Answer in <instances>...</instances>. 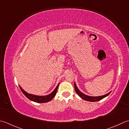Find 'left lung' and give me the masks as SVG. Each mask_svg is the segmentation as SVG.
Returning a JSON list of instances; mask_svg holds the SVG:
<instances>
[{"instance_id":"8db88e82","label":"left lung","mask_w":129,"mask_h":129,"mask_svg":"<svg viewBox=\"0 0 129 129\" xmlns=\"http://www.w3.org/2000/svg\"><path fill=\"white\" fill-rule=\"evenodd\" d=\"M74 87H75V89L76 93L78 94V95L81 98H82L83 100H84L90 101V102H95V101H98L101 100H102V99L105 98V97L108 96L109 94L111 93V92H110L107 93L106 94H105V95L101 96H97V97L89 96L87 95H86V94H83V93L81 92L79 90H78V88L77 87L75 82L74 83Z\"/></svg>"}]
</instances>
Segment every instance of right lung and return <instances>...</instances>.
Wrapping results in <instances>:
<instances>
[{"instance_id": "add662e5", "label": "right lung", "mask_w": 129, "mask_h": 129, "mask_svg": "<svg viewBox=\"0 0 129 129\" xmlns=\"http://www.w3.org/2000/svg\"><path fill=\"white\" fill-rule=\"evenodd\" d=\"M59 84V83H58V85H57L56 88L54 89V90L51 93H50L49 94H48V95H47V96H36V95H33V94L28 93L27 92H26L24 90H23L20 86H19V87L20 88L21 91H22V92H23V93L24 94L28 99H29L30 100L36 102H38V103H44V102H47L50 101L55 96V95H56V94L57 93Z\"/></svg>"}]
</instances>
